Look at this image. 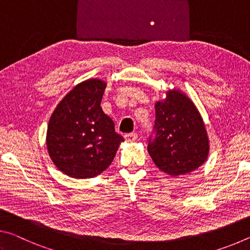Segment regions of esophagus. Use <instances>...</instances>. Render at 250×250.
I'll return each mask as SVG.
<instances>
[{
    "label": "esophagus",
    "instance_id": "esophagus-1",
    "mask_svg": "<svg viewBox=\"0 0 250 250\" xmlns=\"http://www.w3.org/2000/svg\"><path fill=\"white\" fill-rule=\"evenodd\" d=\"M137 137H138L137 133H128L125 135V138L127 142H135L137 140Z\"/></svg>",
    "mask_w": 250,
    "mask_h": 250
}]
</instances>
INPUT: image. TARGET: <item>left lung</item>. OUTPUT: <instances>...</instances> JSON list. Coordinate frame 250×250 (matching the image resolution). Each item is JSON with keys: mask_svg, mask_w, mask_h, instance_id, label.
<instances>
[{"mask_svg": "<svg viewBox=\"0 0 250 250\" xmlns=\"http://www.w3.org/2000/svg\"><path fill=\"white\" fill-rule=\"evenodd\" d=\"M147 150L159 169L171 176L195 170L206 161L209 145L203 118L179 91L155 105V124Z\"/></svg>", "mask_w": 250, "mask_h": 250, "instance_id": "left-lung-1", "label": "left lung"}]
</instances>
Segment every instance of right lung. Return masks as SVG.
<instances>
[{
  "mask_svg": "<svg viewBox=\"0 0 250 250\" xmlns=\"http://www.w3.org/2000/svg\"><path fill=\"white\" fill-rule=\"evenodd\" d=\"M106 83L93 79L72 89L57 105L47 126L48 154L73 178H91L113 162L122 135L101 107Z\"/></svg>",
  "mask_w": 250,
  "mask_h": 250,
  "instance_id": "right-lung-1",
  "label": "right lung"
}]
</instances>
